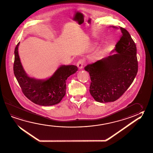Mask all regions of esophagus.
Listing matches in <instances>:
<instances>
[{"mask_svg": "<svg viewBox=\"0 0 153 153\" xmlns=\"http://www.w3.org/2000/svg\"><path fill=\"white\" fill-rule=\"evenodd\" d=\"M83 65H84V60L80 59L78 61L77 63V66L79 70L82 69L83 68Z\"/></svg>", "mask_w": 153, "mask_h": 153, "instance_id": "1", "label": "esophagus"}]
</instances>
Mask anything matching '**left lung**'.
Masks as SVG:
<instances>
[{
    "mask_svg": "<svg viewBox=\"0 0 153 153\" xmlns=\"http://www.w3.org/2000/svg\"><path fill=\"white\" fill-rule=\"evenodd\" d=\"M113 28H118L112 26ZM120 37L108 57L87 65L89 73V91L100 103L116 101L124 93L135 78L138 70L137 47L129 33L120 27Z\"/></svg>",
    "mask_w": 153,
    "mask_h": 153,
    "instance_id": "8db88e82",
    "label": "left lung"
}]
</instances>
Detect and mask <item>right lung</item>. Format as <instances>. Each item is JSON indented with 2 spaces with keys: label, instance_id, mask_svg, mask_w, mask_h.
<instances>
[{
  "label": "right lung",
  "instance_id": "1",
  "mask_svg": "<svg viewBox=\"0 0 153 153\" xmlns=\"http://www.w3.org/2000/svg\"><path fill=\"white\" fill-rule=\"evenodd\" d=\"M14 50V73L23 94L28 99L42 106H50L59 103L66 93V80L74 74L78 68L75 65H61L53 75L47 79H37L29 76L21 64L18 47Z\"/></svg>",
  "mask_w": 153,
  "mask_h": 153
}]
</instances>
